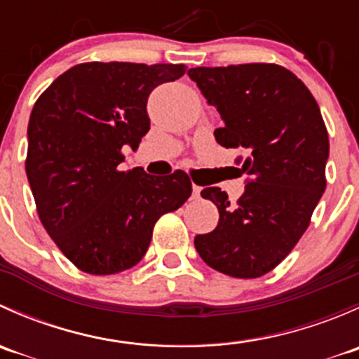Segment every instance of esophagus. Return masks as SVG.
I'll return each instance as SVG.
<instances>
[{
  "label": "esophagus",
  "instance_id": "34e87169",
  "mask_svg": "<svg viewBox=\"0 0 359 359\" xmlns=\"http://www.w3.org/2000/svg\"><path fill=\"white\" fill-rule=\"evenodd\" d=\"M201 193V187L200 186H193V200H198Z\"/></svg>",
  "mask_w": 359,
  "mask_h": 359
}]
</instances>
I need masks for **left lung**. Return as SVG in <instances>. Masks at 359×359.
I'll use <instances>...</instances> for the list:
<instances>
[{"label":"left lung","mask_w":359,"mask_h":359,"mask_svg":"<svg viewBox=\"0 0 359 359\" xmlns=\"http://www.w3.org/2000/svg\"><path fill=\"white\" fill-rule=\"evenodd\" d=\"M224 126L215 140L243 147L245 193L236 203L220 187L201 196L219 208V224L194 247L210 267L233 278H259L278 266L309 226L323 196L328 133L302 81L276 64L187 71Z\"/></svg>","instance_id":"obj_1"}]
</instances>
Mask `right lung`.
Masks as SVG:
<instances>
[{
  "mask_svg": "<svg viewBox=\"0 0 359 359\" xmlns=\"http://www.w3.org/2000/svg\"><path fill=\"white\" fill-rule=\"evenodd\" d=\"M184 72V64H79L32 107L29 186L46 233L78 269L116 274L139 264L156 220L191 196L182 170L159 177L119 166L123 147L135 151L149 132V93Z\"/></svg>",
  "mask_w": 359,
  "mask_h": 359,
  "instance_id": "obj_1",
  "label": "right lung"
}]
</instances>
